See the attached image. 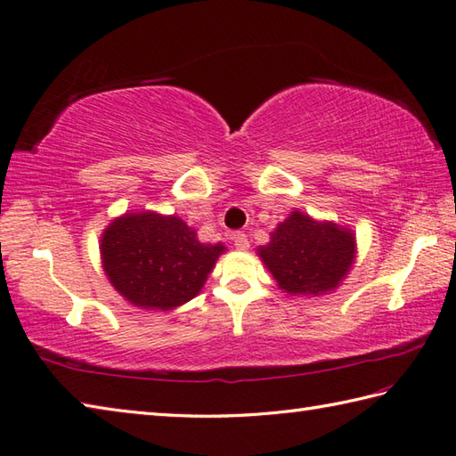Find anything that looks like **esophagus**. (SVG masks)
Returning a JSON list of instances; mask_svg holds the SVG:
<instances>
[{
    "label": "esophagus",
    "instance_id": "esophagus-1",
    "mask_svg": "<svg viewBox=\"0 0 456 456\" xmlns=\"http://www.w3.org/2000/svg\"><path fill=\"white\" fill-rule=\"evenodd\" d=\"M233 240H235V247L239 248V251H247L248 248V239L245 233H235Z\"/></svg>",
    "mask_w": 456,
    "mask_h": 456
}]
</instances>
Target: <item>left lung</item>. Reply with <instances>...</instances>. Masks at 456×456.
I'll return each mask as SVG.
<instances>
[{
  "label": "left lung",
  "instance_id": "1",
  "mask_svg": "<svg viewBox=\"0 0 456 456\" xmlns=\"http://www.w3.org/2000/svg\"><path fill=\"white\" fill-rule=\"evenodd\" d=\"M266 271L290 297H322L350 274L358 255L355 233L334 221L294 209L256 248Z\"/></svg>",
  "mask_w": 456,
  "mask_h": 456
}]
</instances>
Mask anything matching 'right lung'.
<instances>
[{
    "instance_id": "1",
    "label": "right lung",
    "mask_w": 456,
    "mask_h": 456,
    "mask_svg": "<svg viewBox=\"0 0 456 456\" xmlns=\"http://www.w3.org/2000/svg\"><path fill=\"white\" fill-rule=\"evenodd\" d=\"M223 243H201L177 216L132 211L114 217L101 235L104 274L132 306L174 310L201 292Z\"/></svg>"
}]
</instances>
